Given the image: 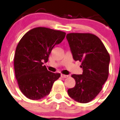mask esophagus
Returning <instances> with one entry per match:
<instances>
[{
    "label": "esophagus",
    "mask_w": 120,
    "mask_h": 120,
    "mask_svg": "<svg viewBox=\"0 0 120 120\" xmlns=\"http://www.w3.org/2000/svg\"><path fill=\"white\" fill-rule=\"evenodd\" d=\"M61 78H68V77H69V75H63V74H61Z\"/></svg>",
    "instance_id": "obj_1"
}]
</instances>
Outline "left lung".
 I'll use <instances>...</instances> for the list:
<instances>
[{"instance_id": "8db88e82", "label": "left lung", "mask_w": 120, "mask_h": 120, "mask_svg": "<svg viewBox=\"0 0 120 120\" xmlns=\"http://www.w3.org/2000/svg\"><path fill=\"white\" fill-rule=\"evenodd\" d=\"M73 58L81 61L82 75H72L76 85L68 90L69 97L80 103H88L102 90L109 73L110 56L100 39L89 33L67 34Z\"/></svg>"}]
</instances>
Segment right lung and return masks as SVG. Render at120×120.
I'll use <instances>...</instances> for the list:
<instances>
[{"label":"right lung","mask_w":120,"mask_h":120,"mask_svg":"<svg viewBox=\"0 0 120 120\" xmlns=\"http://www.w3.org/2000/svg\"><path fill=\"white\" fill-rule=\"evenodd\" d=\"M66 33L45 27H37L26 32L16 47L14 58L15 77L22 94L32 100H38L50 94L60 73L49 71L47 62L56 45L63 40Z\"/></svg>","instance_id":"1"}]
</instances>
